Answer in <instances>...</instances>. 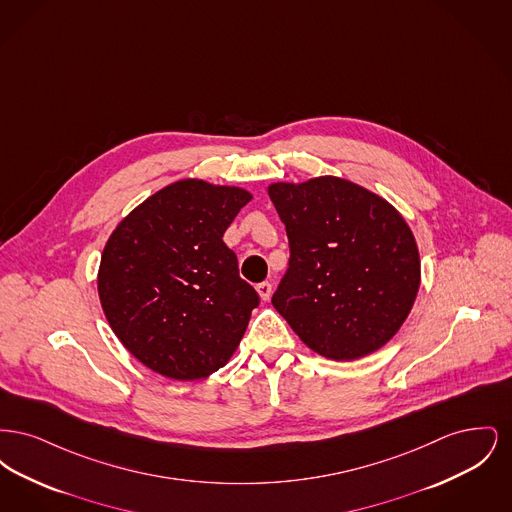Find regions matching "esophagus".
Returning a JSON list of instances; mask_svg holds the SVG:
<instances>
[{
  "mask_svg": "<svg viewBox=\"0 0 512 512\" xmlns=\"http://www.w3.org/2000/svg\"><path fill=\"white\" fill-rule=\"evenodd\" d=\"M257 293H259V297H261L263 301H268V299H270V293H272V284H270V282L257 284Z\"/></svg>",
  "mask_w": 512,
  "mask_h": 512,
  "instance_id": "obj_1",
  "label": "esophagus"
}]
</instances>
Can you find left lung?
I'll return each instance as SVG.
<instances>
[{
  "instance_id": "left-lung-1",
  "label": "left lung",
  "mask_w": 512,
  "mask_h": 512,
  "mask_svg": "<svg viewBox=\"0 0 512 512\" xmlns=\"http://www.w3.org/2000/svg\"><path fill=\"white\" fill-rule=\"evenodd\" d=\"M290 267L274 309L315 353L355 361L397 334L420 288L409 224L384 197L338 176L274 182Z\"/></svg>"
}]
</instances>
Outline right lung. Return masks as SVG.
I'll return each instance as SVG.
<instances>
[{
	"label": "right lung",
	"instance_id": "right-lung-1",
	"mask_svg": "<svg viewBox=\"0 0 512 512\" xmlns=\"http://www.w3.org/2000/svg\"><path fill=\"white\" fill-rule=\"evenodd\" d=\"M253 195L184 178L149 195L101 253V309L122 345L153 372L201 380L230 361L257 292L222 242Z\"/></svg>",
	"mask_w": 512,
	"mask_h": 512
}]
</instances>
